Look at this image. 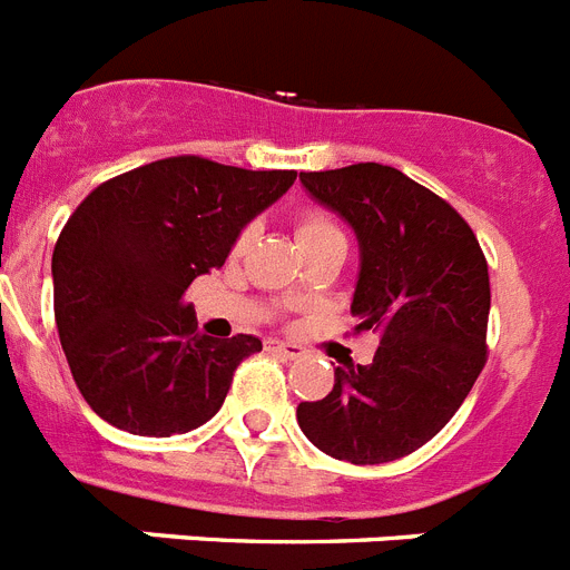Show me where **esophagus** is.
Here are the masks:
<instances>
[{"label":"esophagus","instance_id":"34e87169","mask_svg":"<svg viewBox=\"0 0 570 570\" xmlns=\"http://www.w3.org/2000/svg\"><path fill=\"white\" fill-rule=\"evenodd\" d=\"M271 348H274L276 354H282V357H288V360H296V357H303V354H305L303 345H296V343H279V340H276V343H271Z\"/></svg>","mask_w":570,"mask_h":570}]
</instances>
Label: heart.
<instances>
[{
    "label": "heart",
    "mask_w": 570,
    "mask_h": 570,
    "mask_svg": "<svg viewBox=\"0 0 570 570\" xmlns=\"http://www.w3.org/2000/svg\"><path fill=\"white\" fill-rule=\"evenodd\" d=\"M320 238H343V230H340L325 213H305V216L299 218V225H296V242L303 247L311 245V242H320ZM247 242H250V230H245L238 236L236 250H245Z\"/></svg>",
    "instance_id": "1"
}]
</instances>
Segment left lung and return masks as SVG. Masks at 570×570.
<instances>
[{
	"label": "left lung",
	"instance_id": "left-lung-1",
	"mask_svg": "<svg viewBox=\"0 0 570 570\" xmlns=\"http://www.w3.org/2000/svg\"><path fill=\"white\" fill-rule=\"evenodd\" d=\"M299 181L354 230V332L381 345L368 366L334 368L332 392L299 403L296 421L332 459H403L444 430L484 366L488 262L464 218L401 169L354 164Z\"/></svg>",
	"mask_w": 570,
	"mask_h": 570
}]
</instances>
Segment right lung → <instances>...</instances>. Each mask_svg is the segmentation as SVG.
Returning a JSON list of instances; mask_svg holds the SVG:
<instances>
[{
	"instance_id": "1",
	"label": "right lung",
	"mask_w": 570,
	"mask_h": 570,
	"mask_svg": "<svg viewBox=\"0 0 570 570\" xmlns=\"http://www.w3.org/2000/svg\"><path fill=\"white\" fill-rule=\"evenodd\" d=\"M294 181V169L184 155L100 184L68 218L51 259L53 317L77 389L106 424L169 438L222 410L262 340L198 334L184 296Z\"/></svg>"
}]
</instances>
